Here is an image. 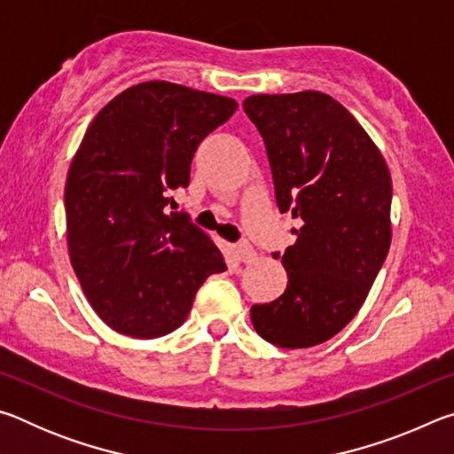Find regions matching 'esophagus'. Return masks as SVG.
Returning <instances> with one entry per match:
<instances>
[{"label": "esophagus", "instance_id": "obj_1", "mask_svg": "<svg viewBox=\"0 0 454 454\" xmlns=\"http://www.w3.org/2000/svg\"><path fill=\"white\" fill-rule=\"evenodd\" d=\"M232 254L236 256L238 262H242V264H250L252 260L256 258V252H254V248H252V246H250V244H246V242H242V244H234V246H232Z\"/></svg>", "mask_w": 454, "mask_h": 454}]
</instances>
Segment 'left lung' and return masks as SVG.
Wrapping results in <instances>:
<instances>
[{"instance_id": "8db88e82", "label": "left lung", "mask_w": 454, "mask_h": 454, "mask_svg": "<svg viewBox=\"0 0 454 454\" xmlns=\"http://www.w3.org/2000/svg\"><path fill=\"white\" fill-rule=\"evenodd\" d=\"M244 112L264 140L276 204L302 222L282 254L286 290L252 306V325L280 348L317 347L356 317L388 254V166L355 116L322 91L250 96Z\"/></svg>"}]
</instances>
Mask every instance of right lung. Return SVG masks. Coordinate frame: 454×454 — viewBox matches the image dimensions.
Listing matches in <instances>:
<instances>
[{"instance_id":"right-lung-1","label":"right lung","mask_w":454,"mask_h":454,"mask_svg":"<svg viewBox=\"0 0 454 454\" xmlns=\"http://www.w3.org/2000/svg\"><path fill=\"white\" fill-rule=\"evenodd\" d=\"M236 107L153 80L118 94L83 134L66 180L67 250L91 309L116 333H172L204 280L226 270L212 238L168 204L190 184L200 142Z\"/></svg>"}]
</instances>
